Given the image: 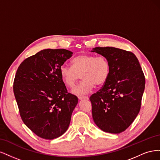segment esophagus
I'll use <instances>...</instances> for the list:
<instances>
[{
    "label": "esophagus",
    "mask_w": 160,
    "mask_h": 160,
    "mask_svg": "<svg viewBox=\"0 0 160 160\" xmlns=\"http://www.w3.org/2000/svg\"><path fill=\"white\" fill-rule=\"evenodd\" d=\"M78 99L80 100H88L89 98L88 96H79Z\"/></svg>",
    "instance_id": "esophagus-1"
}]
</instances>
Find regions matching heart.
Here are the masks:
<instances>
[{
	"mask_svg": "<svg viewBox=\"0 0 160 160\" xmlns=\"http://www.w3.org/2000/svg\"><path fill=\"white\" fill-rule=\"evenodd\" d=\"M71 63L72 67L66 64L60 67V75L68 88L74 87L81 75L83 80L72 90V93L76 95L89 93L94 84L102 85L109 77L110 64L104 56L81 54L75 57Z\"/></svg>",
	"mask_w": 160,
	"mask_h": 160,
	"instance_id": "b5f03b06",
	"label": "heart"
}]
</instances>
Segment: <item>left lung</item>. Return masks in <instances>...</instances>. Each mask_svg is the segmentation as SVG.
I'll return each instance as SVG.
<instances>
[{"mask_svg":"<svg viewBox=\"0 0 160 160\" xmlns=\"http://www.w3.org/2000/svg\"><path fill=\"white\" fill-rule=\"evenodd\" d=\"M91 52L107 58L110 64L104 85L90 97L92 118L102 131L119 133L130 126L141 107L145 76L134 54L114 47H96Z\"/></svg>","mask_w":160,"mask_h":160,"instance_id":"obj_1","label":"left lung"}]
</instances>
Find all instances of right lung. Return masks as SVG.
I'll return each mask as SVG.
<instances>
[{"label":"right lung","mask_w":160,"mask_h":160,"mask_svg":"<svg viewBox=\"0 0 160 160\" xmlns=\"http://www.w3.org/2000/svg\"><path fill=\"white\" fill-rule=\"evenodd\" d=\"M72 52L44 49L18 66L13 91L24 124L36 135L53 140L68 130L78 98L68 93L60 67Z\"/></svg>","instance_id":"right-lung-1"}]
</instances>
